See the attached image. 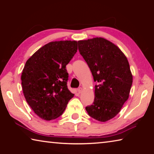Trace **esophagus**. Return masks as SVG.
I'll return each mask as SVG.
<instances>
[{"label":"esophagus","mask_w":154,"mask_h":154,"mask_svg":"<svg viewBox=\"0 0 154 154\" xmlns=\"http://www.w3.org/2000/svg\"><path fill=\"white\" fill-rule=\"evenodd\" d=\"M83 91V88H77V92H78V93L79 94H80V93H82V92Z\"/></svg>","instance_id":"obj_1"}]
</instances>
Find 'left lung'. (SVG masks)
<instances>
[{
  "instance_id": "left-lung-1",
  "label": "left lung",
  "mask_w": 154,
  "mask_h": 154,
  "mask_svg": "<svg viewBox=\"0 0 154 154\" xmlns=\"http://www.w3.org/2000/svg\"><path fill=\"white\" fill-rule=\"evenodd\" d=\"M81 55L98 82L94 101L85 107L88 115L105 122L120 112L128 99L132 75L127 58L118 46L102 37L78 41Z\"/></svg>"
}]
</instances>
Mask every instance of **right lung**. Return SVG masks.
Instances as JSON below:
<instances>
[{
    "instance_id": "obj_1",
    "label": "right lung",
    "mask_w": 154,
    "mask_h": 154,
    "mask_svg": "<svg viewBox=\"0 0 154 154\" xmlns=\"http://www.w3.org/2000/svg\"><path fill=\"white\" fill-rule=\"evenodd\" d=\"M77 51V41H52L38 49L26 62L21 79L26 100L47 121L63 113L74 96L67 88L66 66Z\"/></svg>"
}]
</instances>
